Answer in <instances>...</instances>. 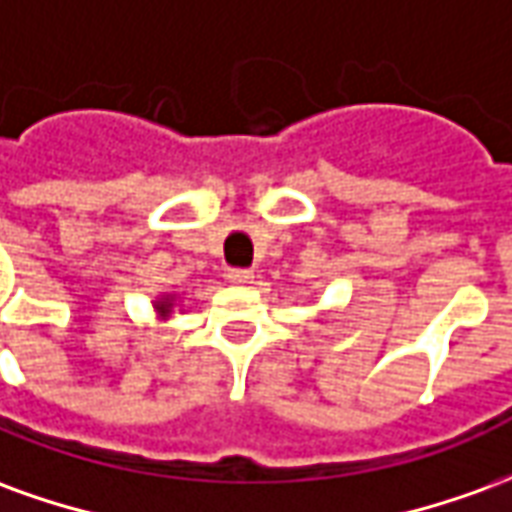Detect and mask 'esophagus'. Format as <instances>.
<instances>
[{"label":"esophagus","mask_w":512,"mask_h":512,"mask_svg":"<svg viewBox=\"0 0 512 512\" xmlns=\"http://www.w3.org/2000/svg\"><path fill=\"white\" fill-rule=\"evenodd\" d=\"M227 282H233V285H252V282H255V274L246 271V268H230V271H227Z\"/></svg>","instance_id":"esophagus-1"}]
</instances>
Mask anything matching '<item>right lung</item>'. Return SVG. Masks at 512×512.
Listing matches in <instances>:
<instances>
[{
  "label": "right lung",
  "instance_id": "right-lung-1",
  "mask_svg": "<svg viewBox=\"0 0 512 512\" xmlns=\"http://www.w3.org/2000/svg\"><path fill=\"white\" fill-rule=\"evenodd\" d=\"M169 310H172V299H161V301H156V312H158V318H167L169 315Z\"/></svg>",
  "mask_w": 512,
  "mask_h": 512
}]
</instances>
